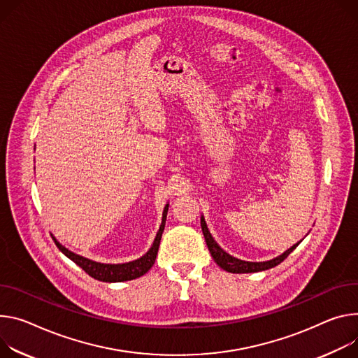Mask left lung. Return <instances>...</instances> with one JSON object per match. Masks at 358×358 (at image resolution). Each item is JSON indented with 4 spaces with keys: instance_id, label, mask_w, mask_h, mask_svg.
<instances>
[{
    "instance_id": "left-lung-1",
    "label": "left lung",
    "mask_w": 358,
    "mask_h": 358,
    "mask_svg": "<svg viewBox=\"0 0 358 358\" xmlns=\"http://www.w3.org/2000/svg\"><path fill=\"white\" fill-rule=\"evenodd\" d=\"M201 229H203V234L207 243V247L211 252V257L214 258V262L225 271L233 273V274H244V273H257V271H264L268 268H273L275 266H278L280 263H282L284 259L297 248V244L292 245L291 248H288L285 252H282L281 255L270 259V262H263V263H251V262H243V259H238L230 254H227L213 238V236L210 234L208 229H207V224L204 217H201Z\"/></svg>"
}]
</instances>
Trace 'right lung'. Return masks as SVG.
<instances>
[{
    "instance_id": "add662e5",
    "label": "right lung",
    "mask_w": 358,
    "mask_h": 358,
    "mask_svg": "<svg viewBox=\"0 0 358 358\" xmlns=\"http://www.w3.org/2000/svg\"><path fill=\"white\" fill-rule=\"evenodd\" d=\"M167 211H169V204L164 207V211H162V222L159 225V230L155 236V240L151 245V248L138 259H134V262L129 263H124V264H103V263H96L92 262V259H88L83 255H78L73 251H70L69 248H66L64 245H61L55 237H52L55 245L58 247V250L67 255L71 262H74L77 266H80L88 275H91L92 278L99 280V281H104V282H121V281H129L138 278L141 275H144L155 263V257L158 252V247H159V241H161V236L162 231H164L166 227V218H167Z\"/></svg>"
}]
</instances>
